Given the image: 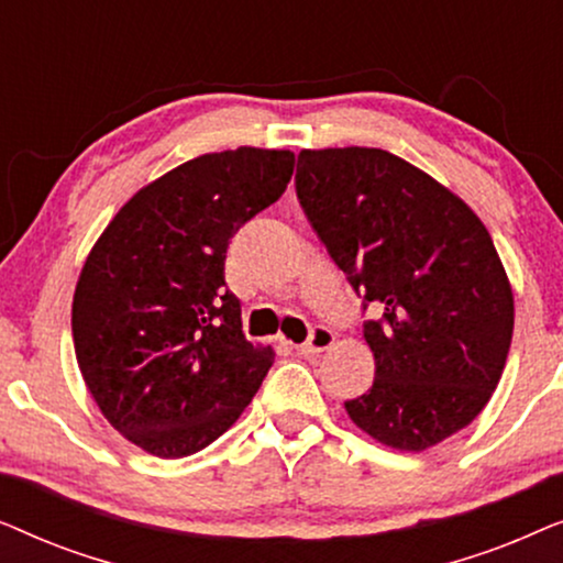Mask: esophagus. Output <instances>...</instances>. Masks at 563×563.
Listing matches in <instances>:
<instances>
[{
    "instance_id": "1",
    "label": "esophagus",
    "mask_w": 563,
    "mask_h": 563,
    "mask_svg": "<svg viewBox=\"0 0 563 563\" xmlns=\"http://www.w3.org/2000/svg\"><path fill=\"white\" fill-rule=\"evenodd\" d=\"M333 343H335L333 330L325 328V325H314L310 330V338H307L302 345H297V351L305 353V356H314V353L328 351Z\"/></svg>"
}]
</instances>
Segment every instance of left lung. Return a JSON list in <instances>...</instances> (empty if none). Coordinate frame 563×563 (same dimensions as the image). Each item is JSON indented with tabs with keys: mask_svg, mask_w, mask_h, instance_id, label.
Wrapping results in <instances>:
<instances>
[{
	"mask_svg": "<svg viewBox=\"0 0 563 563\" xmlns=\"http://www.w3.org/2000/svg\"><path fill=\"white\" fill-rule=\"evenodd\" d=\"M297 197L353 291L374 384L351 420L397 451H426L489 402L512 341L515 305L495 243L464 199L382 148L297 156Z\"/></svg>",
	"mask_w": 563,
	"mask_h": 563,
	"instance_id": "1",
	"label": "left lung"
}]
</instances>
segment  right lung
Masks as SVG:
<instances>
[{
  "mask_svg": "<svg viewBox=\"0 0 563 563\" xmlns=\"http://www.w3.org/2000/svg\"><path fill=\"white\" fill-rule=\"evenodd\" d=\"M291 172V151L205 153L137 191L87 256L71 307L76 361L110 426L153 456L218 441L274 364L272 349L245 341L225 253Z\"/></svg>",
  "mask_w": 563,
  "mask_h": 563,
  "instance_id": "obj_1",
  "label": "right lung"
}]
</instances>
